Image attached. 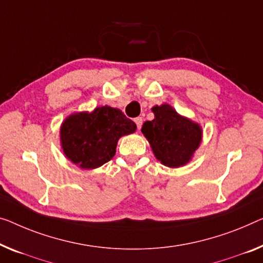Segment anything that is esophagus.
<instances>
[{
	"mask_svg": "<svg viewBox=\"0 0 263 263\" xmlns=\"http://www.w3.org/2000/svg\"><path fill=\"white\" fill-rule=\"evenodd\" d=\"M135 123H136L137 127H138V130H139V128L142 127V125H143V118H142V117H137V118L135 119Z\"/></svg>",
	"mask_w": 263,
	"mask_h": 263,
	"instance_id": "1",
	"label": "esophagus"
}]
</instances>
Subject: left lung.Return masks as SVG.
<instances>
[{
    "mask_svg": "<svg viewBox=\"0 0 263 263\" xmlns=\"http://www.w3.org/2000/svg\"><path fill=\"white\" fill-rule=\"evenodd\" d=\"M152 112L155 119L145 121L142 132L150 143L156 158L169 167L185 165L201 144V126L178 115L167 104L152 107Z\"/></svg>",
    "mask_w": 263,
    "mask_h": 263,
    "instance_id": "left-lung-1",
    "label": "left lung"
}]
</instances>
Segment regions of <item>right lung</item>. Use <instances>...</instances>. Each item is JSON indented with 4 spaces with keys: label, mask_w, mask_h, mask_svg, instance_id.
<instances>
[{
    "label": "right lung",
    "mask_w": 263,
    "mask_h": 263,
    "mask_svg": "<svg viewBox=\"0 0 263 263\" xmlns=\"http://www.w3.org/2000/svg\"><path fill=\"white\" fill-rule=\"evenodd\" d=\"M136 128L120 109L111 106L74 113L61 125V147L70 162L81 169H96L113 158L120 137Z\"/></svg>",
    "instance_id": "obj_1"
}]
</instances>
